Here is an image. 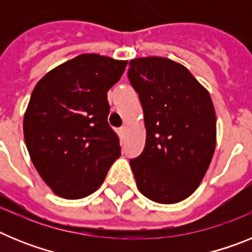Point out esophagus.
I'll return each instance as SVG.
<instances>
[{"label": "esophagus", "mask_w": 252, "mask_h": 252, "mask_svg": "<svg viewBox=\"0 0 252 252\" xmlns=\"http://www.w3.org/2000/svg\"><path fill=\"white\" fill-rule=\"evenodd\" d=\"M126 133H127V126H124V127L120 128V135H121L122 137L126 136Z\"/></svg>", "instance_id": "esophagus-1"}]
</instances>
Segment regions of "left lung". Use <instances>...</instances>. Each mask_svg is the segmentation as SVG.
Masks as SVG:
<instances>
[{
	"label": "left lung",
	"mask_w": 252,
	"mask_h": 252,
	"mask_svg": "<svg viewBox=\"0 0 252 252\" xmlns=\"http://www.w3.org/2000/svg\"><path fill=\"white\" fill-rule=\"evenodd\" d=\"M146 128L145 148L130 160L141 194L161 204L199 187L216 149V112L208 91L182 64L146 57L128 63Z\"/></svg>",
	"instance_id": "8db88e82"
}]
</instances>
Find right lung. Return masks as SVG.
<instances>
[{"mask_svg": "<svg viewBox=\"0 0 252 252\" xmlns=\"http://www.w3.org/2000/svg\"><path fill=\"white\" fill-rule=\"evenodd\" d=\"M127 60L82 54L46 73L35 86L24 116L31 161L46 186L65 199H81L103 183L121 155L107 117V92Z\"/></svg>", "mask_w": 252, "mask_h": 252, "instance_id": "right-lung-1", "label": "right lung"}]
</instances>
